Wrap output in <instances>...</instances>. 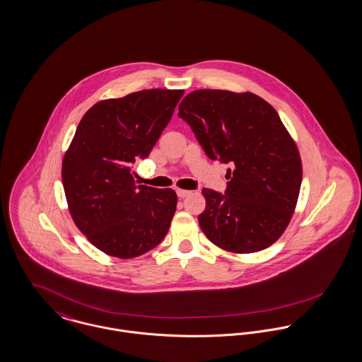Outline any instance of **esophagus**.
Wrapping results in <instances>:
<instances>
[{"label": "esophagus", "mask_w": 362, "mask_h": 362, "mask_svg": "<svg viewBox=\"0 0 362 362\" xmlns=\"http://www.w3.org/2000/svg\"><path fill=\"white\" fill-rule=\"evenodd\" d=\"M176 194L179 198H185V197H187V195L192 194V192H189V190H180V189H177L176 190Z\"/></svg>", "instance_id": "34e87169"}]
</instances>
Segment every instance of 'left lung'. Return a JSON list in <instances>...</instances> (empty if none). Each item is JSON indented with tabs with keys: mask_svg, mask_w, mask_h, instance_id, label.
Here are the masks:
<instances>
[{
	"mask_svg": "<svg viewBox=\"0 0 362 362\" xmlns=\"http://www.w3.org/2000/svg\"><path fill=\"white\" fill-rule=\"evenodd\" d=\"M177 115L211 160L231 167L224 194L202 189L204 234L237 253L270 247L291 221L302 185L299 150L279 112L250 92L199 89L182 100Z\"/></svg>",
	"mask_w": 362,
	"mask_h": 362,
	"instance_id": "8db88e82",
	"label": "left lung"
}]
</instances>
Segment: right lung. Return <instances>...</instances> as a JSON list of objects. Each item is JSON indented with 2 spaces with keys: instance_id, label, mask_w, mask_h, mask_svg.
Returning a JSON list of instances; mask_svg holds the SVG:
<instances>
[{
  "instance_id": "obj_1",
  "label": "right lung",
  "mask_w": 362,
  "mask_h": 362,
  "mask_svg": "<svg viewBox=\"0 0 362 362\" xmlns=\"http://www.w3.org/2000/svg\"><path fill=\"white\" fill-rule=\"evenodd\" d=\"M183 93L144 89L98 102L64 154L62 180L71 218L89 243L110 256L136 257L167 235L176 193L138 186L132 164L148 157Z\"/></svg>"
}]
</instances>
